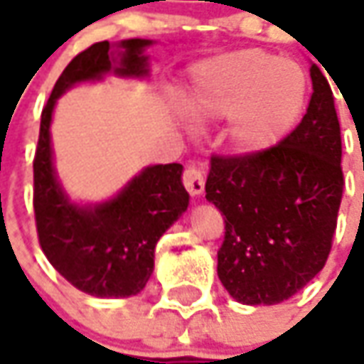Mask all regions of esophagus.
<instances>
[{
    "mask_svg": "<svg viewBox=\"0 0 364 364\" xmlns=\"http://www.w3.org/2000/svg\"><path fill=\"white\" fill-rule=\"evenodd\" d=\"M182 184L192 196H200L205 186V174L203 170L196 168V166H186L184 174H182Z\"/></svg>",
    "mask_w": 364,
    "mask_h": 364,
    "instance_id": "34e87169",
    "label": "esophagus"
}]
</instances>
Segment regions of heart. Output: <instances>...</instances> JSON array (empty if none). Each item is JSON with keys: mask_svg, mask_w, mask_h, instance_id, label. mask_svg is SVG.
<instances>
[{"mask_svg": "<svg viewBox=\"0 0 364 364\" xmlns=\"http://www.w3.org/2000/svg\"><path fill=\"white\" fill-rule=\"evenodd\" d=\"M308 76L300 64L264 50H239L196 64L184 95L198 121L231 119L228 141L241 154L269 151L301 117Z\"/></svg>", "mask_w": 364, "mask_h": 364, "instance_id": "obj_1", "label": "heart"}]
</instances>
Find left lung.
I'll list each match as a JSON object with an SVG mask.
<instances>
[{
	"label": "left lung",
	"mask_w": 364,
	"mask_h": 364,
	"mask_svg": "<svg viewBox=\"0 0 364 364\" xmlns=\"http://www.w3.org/2000/svg\"><path fill=\"white\" fill-rule=\"evenodd\" d=\"M298 127L259 154H213L205 198L223 218L218 277L237 301L280 304L326 267L343 198L341 127L323 72Z\"/></svg>",
	"instance_id": "8db88e82"
}]
</instances>
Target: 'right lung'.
Listing matches in <instances>:
<instances>
[{
    "mask_svg": "<svg viewBox=\"0 0 364 364\" xmlns=\"http://www.w3.org/2000/svg\"><path fill=\"white\" fill-rule=\"evenodd\" d=\"M151 41L129 38L121 76H145L143 48ZM112 70L109 43L102 41L76 54L56 80L41 115L38 145L33 161V208L38 245L48 262L74 288L97 298H125L141 292L154 269V247L162 233L188 208L182 164L149 166L112 202L78 208L56 182L50 153V119L56 100L72 84L100 78Z\"/></svg>",
    "mask_w": 364,
    "mask_h": 364,
    "instance_id": "1",
    "label": "right lung"
}]
</instances>
